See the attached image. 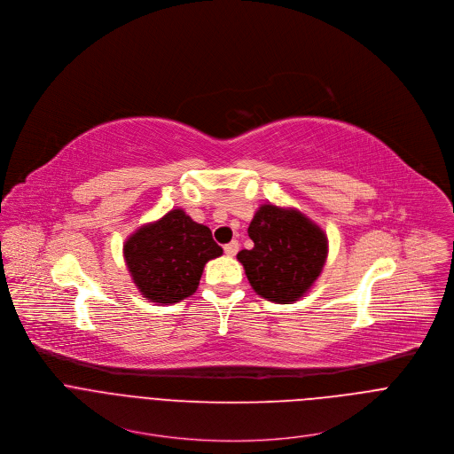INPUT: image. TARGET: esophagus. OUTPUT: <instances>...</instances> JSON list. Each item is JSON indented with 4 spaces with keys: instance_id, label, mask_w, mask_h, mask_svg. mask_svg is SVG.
I'll use <instances>...</instances> for the list:
<instances>
[{
    "instance_id": "obj_1",
    "label": "esophagus",
    "mask_w": 454,
    "mask_h": 454,
    "mask_svg": "<svg viewBox=\"0 0 454 454\" xmlns=\"http://www.w3.org/2000/svg\"><path fill=\"white\" fill-rule=\"evenodd\" d=\"M223 250H225V254H227L229 257H232V255H236V254H238V250H239V243L234 239V241L227 243V245L223 247Z\"/></svg>"
}]
</instances>
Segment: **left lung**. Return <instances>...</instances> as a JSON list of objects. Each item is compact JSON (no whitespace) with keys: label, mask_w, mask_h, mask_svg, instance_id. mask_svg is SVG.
Masks as SVG:
<instances>
[{"label":"left lung","mask_w":454,"mask_h":454,"mask_svg":"<svg viewBox=\"0 0 454 454\" xmlns=\"http://www.w3.org/2000/svg\"><path fill=\"white\" fill-rule=\"evenodd\" d=\"M250 250L238 261L252 290L276 304L302 299L320 278L329 254L324 229L295 207L261 204L248 225Z\"/></svg>","instance_id":"left-lung-1"}]
</instances>
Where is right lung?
<instances>
[{"instance_id": "obj_1", "label": "right lung", "mask_w": 454, "mask_h": 454, "mask_svg": "<svg viewBox=\"0 0 454 454\" xmlns=\"http://www.w3.org/2000/svg\"><path fill=\"white\" fill-rule=\"evenodd\" d=\"M222 254L211 229L180 207L137 227L123 243L125 264L139 294L166 306L193 295L206 262Z\"/></svg>"}]
</instances>
